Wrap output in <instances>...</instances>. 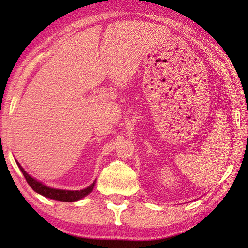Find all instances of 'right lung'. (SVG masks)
<instances>
[{"instance_id": "add662e5", "label": "right lung", "mask_w": 248, "mask_h": 248, "mask_svg": "<svg viewBox=\"0 0 248 248\" xmlns=\"http://www.w3.org/2000/svg\"><path fill=\"white\" fill-rule=\"evenodd\" d=\"M16 163H17V165L19 166L20 170L22 171L25 180L29 183V186L33 188L36 193L43 195V196H45L46 198L60 200V202H77V200L82 199L83 197H85L86 195H88L93 191V188L94 186V182H96L94 181L88 187L81 189V191H66V189L52 188V187L45 186V184H43L40 181L36 180V179H34L33 177H31L29 173L23 170V167L19 164L18 161H16Z\"/></svg>"}]
</instances>
